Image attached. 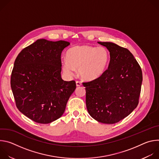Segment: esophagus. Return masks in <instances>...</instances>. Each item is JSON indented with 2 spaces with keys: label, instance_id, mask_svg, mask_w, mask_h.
Returning a JSON list of instances; mask_svg holds the SVG:
<instances>
[{
  "label": "esophagus",
  "instance_id": "esophagus-1",
  "mask_svg": "<svg viewBox=\"0 0 159 159\" xmlns=\"http://www.w3.org/2000/svg\"><path fill=\"white\" fill-rule=\"evenodd\" d=\"M76 85H77V87L81 86V85H82V83H81L80 81H76Z\"/></svg>",
  "mask_w": 159,
  "mask_h": 159
}]
</instances>
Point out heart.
Returning a JSON list of instances; mask_svg holds the SVG:
<instances>
[{
    "mask_svg": "<svg viewBox=\"0 0 159 159\" xmlns=\"http://www.w3.org/2000/svg\"><path fill=\"white\" fill-rule=\"evenodd\" d=\"M110 53L104 47L82 44L71 48L66 52V59L62 63L63 71L74 75L75 69L85 80H93L106 71L110 61Z\"/></svg>",
    "mask_w": 159,
    "mask_h": 159,
    "instance_id": "heart-1",
    "label": "heart"
}]
</instances>
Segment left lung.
Masks as SVG:
<instances>
[{
	"label": "left lung",
	"instance_id": "8db88e82",
	"mask_svg": "<svg viewBox=\"0 0 159 159\" xmlns=\"http://www.w3.org/2000/svg\"><path fill=\"white\" fill-rule=\"evenodd\" d=\"M110 53L107 69L99 78L83 82L86 106L92 118L106 124L122 120L137 107L142 72L132 53L111 42H98Z\"/></svg>",
	"mask_w": 159,
	"mask_h": 159
}]
</instances>
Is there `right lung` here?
<instances>
[{"instance_id":"right-lung-1","label":"right lung","mask_w":159,"mask_h":159,"mask_svg":"<svg viewBox=\"0 0 159 159\" xmlns=\"http://www.w3.org/2000/svg\"><path fill=\"white\" fill-rule=\"evenodd\" d=\"M70 43L36 41L22 50L14 61L11 86L17 109L41 124L60 118L70 96L74 92V80L61 77V54Z\"/></svg>"}]
</instances>
